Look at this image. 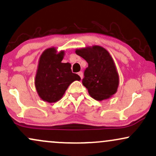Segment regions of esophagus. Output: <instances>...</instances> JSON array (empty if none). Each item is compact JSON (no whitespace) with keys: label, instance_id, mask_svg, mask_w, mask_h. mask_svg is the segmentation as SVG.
<instances>
[{"label":"esophagus","instance_id":"34e87169","mask_svg":"<svg viewBox=\"0 0 156 156\" xmlns=\"http://www.w3.org/2000/svg\"><path fill=\"white\" fill-rule=\"evenodd\" d=\"M78 76H79L80 77V78H83V72H79L78 73Z\"/></svg>","mask_w":156,"mask_h":156}]
</instances>
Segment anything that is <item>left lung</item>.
<instances>
[{"label": "left lung", "mask_w": 156, "mask_h": 156, "mask_svg": "<svg viewBox=\"0 0 156 156\" xmlns=\"http://www.w3.org/2000/svg\"><path fill=\"white\" fill-rule=\"evenodd\" d=\"M76 53L88 63L82 83L89 95L101 101L115 94L119 86V74L110 53L99 45L76 49Z\"/></svg>", "instance_id": "left-lung-1"}]
</instances>
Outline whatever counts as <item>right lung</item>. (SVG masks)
<instances>
[{"mask_svg":"<svg viewBox=\"0 0 156 156\" xmlns=\"http://www.w3.org/2000/svg\"><path fill=\"white\" fill-rule=\"evenodd\" d=\"M64 55V51L58 52L54 47L44 50L40 55L34 83L43 101H59L73 81L80 80L78 75L72 73L70 64L62 63Z\"/></svg>","mask_w":156,"mask_h":156,"instance_id":"right-lung-1","label":"right lung"}]
</instances>
